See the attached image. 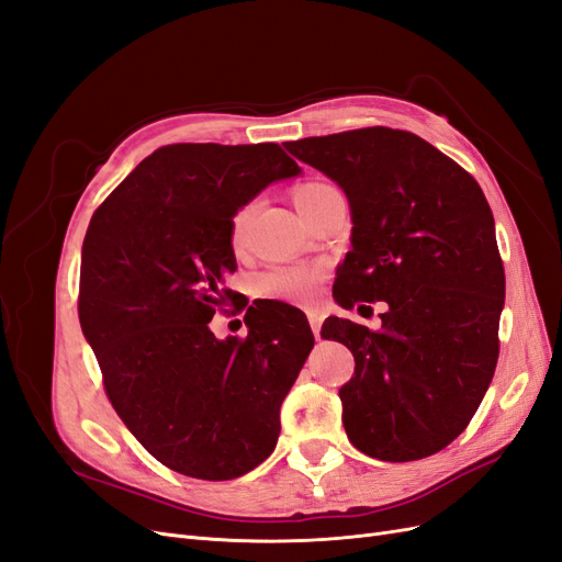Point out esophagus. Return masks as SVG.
<instances>
[{
	"instance_id": "1",
	"label": "esophagus",
	"mask_w": 562,
	"mask_h": 562,
	"mask_svg": "<svg viewBox=\"0 0 562 562\" xmlns=\"http://www.w3.org/2000/svg\"><path fill=\"white\" fill-rule=\"evenodd\" d=\"M307 318H310V326L314 330V337L321 339V323H323V314L318 310H307Z\"/></svg>"
}]
</instances>
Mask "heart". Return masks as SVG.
Wrapping results in <instances>:
<instances>
[{"label":"heart","mask_w":562,"mask_h":562,"mask_svg":"<svg viewBox=\"0 0 562 562\" xmlns=\"http://www.w3.org/2000/svg\"><path fill=\"white\" fill-rule=\"evenodd\" d=\"M333 184L328 182H302L295 187L293 199H295V206L300 209V213L304 209H310L314 201H318L323 194L330 192ZM250 213V206H241L232 215V239L239 241L241 239V232L246 225V217ZM318 269L310 267V265H285V267H274L269 269L267 274H262L260 279V293L265 297L271 300H285V302H304L310 300L316 291L318 285Z\"/></svg>","instance_id":"b5f03b06"}]
</instances>
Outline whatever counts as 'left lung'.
I'll use <instances>...</instances> for the list:
<instances>
[{"mask_svg":"<svg viewBox=\"0 0 562 562\" xmlns=\"http://www.w3.org/2000/svg\"><path fill=\"white\" fill-rule=\"evenodd\" d=\"M285 149L349 199L337 304L389 307L380 330L337 316L321 328L356 361L339 389L347 436L382 462L436 454L469 427L499 359L504 265L481 184L419 135L386 126Z\"/></svg>","mask_w":562,"mask_h":562,"instance_id":"obj_1","label":"left lung"}]
</instances>
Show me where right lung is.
Returning <instances> with one entry per match:
<instances>
[{
	"instance_id": "right-lung-1",
	"label": "right lung",
	"mask_w": 562,
	"mask_h": 562,
	"mask_svg": "<svg viewBox=\"0 0 562 562\" xmlns=\"http://www.w3.org/2000/svg\"><path fill=\"white\" fill-rule=\"evenodd\" d=\"M297 173L277 143L166 145L91 217L79 277L83 337L116 415L182 475L239 479L277 446L281 403L314 347L307 316L291 304L281 316L248 307L249 335L227 340L207 323L239 301L223 283L236 269L232 215Z\"/></svg>"
}]
</instances>
